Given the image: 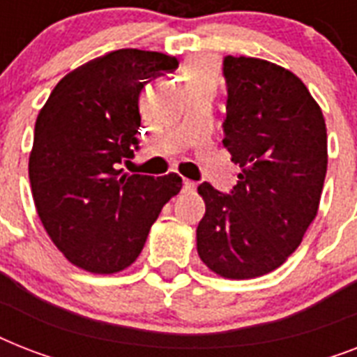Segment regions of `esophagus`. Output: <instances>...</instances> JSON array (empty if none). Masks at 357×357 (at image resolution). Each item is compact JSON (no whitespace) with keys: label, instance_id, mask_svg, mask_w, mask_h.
I'll return each instance as SVG.
<instances>
[{"label":"esophagus","instance_id":"esophagus-1","mask_svg":"<svg viewBox=\"0 0 357 357\" xmlns=\"http://www.w3.org/2000/svg\"><path fill=\"white\" fill-rule=\"evenodd\" d=\"M195 181H190V179H183V190L185 192H192L195 190Z\"/></svg>","mask_w":357,"mask_h":357}]
</instances>
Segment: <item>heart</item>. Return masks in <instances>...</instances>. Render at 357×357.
Segmentation results:
<instances>
[{
  "instance_id": "obj_1",
  "label": "heart",
  "mask_w": 357,
  "mask_h": 357,
  "mask_svg": "<svg viewBox=\"0 0 357 357\" xmlns=\"http://www.w3.org/2000/svg\"><path fill=\"white\" fill-rule=\"evenodd\" d=\"M202 75H204V74H202L200 70H195V72H192V74H190V79H200Z\"/></svg>"
}]
</instances>
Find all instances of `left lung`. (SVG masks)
Returning a JSON list of instances; mask_svg holds the SVG:
<instances>
[{
    "label": "left lung",
    "instance_id": "left-lung-1",
    "mask_svg": "<svg viewBox=\"0 0 357 357\" xmlns=\"http://www.w3.org/2000/svg\"><path fill=\"white\" fill-rule=\"evenodd\" d=\"M228 86L224 148L241 174L229 195L198 187L206 215L198 255L229 280L263 276L298 248L319 211L328 167L324 116L289 70L254 57H224Z\"/></svg>",
    "mask_w": 357,
    "mask_h": 357
}]
</instances>
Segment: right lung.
<instances>
[{
    "label": "right lung",
    "instance_id": "obj_1",
    "mask_svg": "<svg viewBox=\"0 0 357 357\" xmlns=\"http://www.w3.org/2000/svg\"><path fill=\"white\" fill-rule=\"evenodd\" d=\"M157 52L116 50L72 70L35 123L29 181L42 226L72 265L94 274L128 268L144 248L181 178L123 174L139 150V96L178 68Z\"/></svg>",
    "mask_w": 357,
    "mask_h": 357
}]
</instances>
